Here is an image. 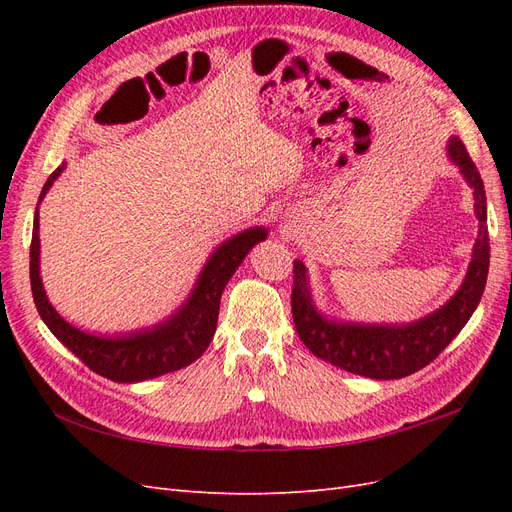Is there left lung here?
I'll use <instances>...</instances> for the list:
<instances>
[{"label": "left lung", "instance_id": "obj_1", "mask_svg": "<svg viewBox=\"0 0 512 512\" xmlns=\"http://www.w3.org/2000/svg\"><path fill=\"white\" fill-rule=\"evenodd\" d=\"M448 156L459 166L461 175L472 185L478 218V239L466 280L455 297L431 316L404 324V327H376V324H342L322 318L314 307L307 286V269L301 260L292 265V318L301 342L318 359L342 367L350 374L376 380L406 378L429 365L466 327L489 273V232L485 185L476 164L457 136L448 141Z\"/></svg>", "mask_w": 512, "mask_h": 512}]
</instances>
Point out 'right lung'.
I'll list each match as a JSON object with an SVG mask.
<instances>
[{"mask_svg":"<svg viewBox=\"0 0 512 512\" xmlns=\"http://www.w3.org/2000/svg\"><path fill=\"white\" fill-rule=\"evenodd\" d=\"M64 168L66 164H61L53 170L51 177L46 179L40 192V200ZM262 239H267V230L252 228L222 243L209 258L203 273H200L192 297L173 318H168L166 322L158 324V327L153 329L123 337L108 339L74 329L72 324H68L55 312L49 299H46L38 265V209L34 215L32 247H29V280H32V292L38 314L61 344H64L72 354L79 356L91 371H96V374L108 380L141 382L190 365L207 350L213 339L215 327H218L222 292L232 273H235L243 262L245 254Z\"/></svg>","mask_w":512,"mask_h":512,"instance_id":"right-lung-1","label":"right lung"}]
</instances>
